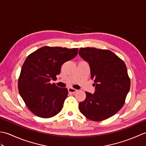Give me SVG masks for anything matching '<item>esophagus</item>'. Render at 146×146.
I'll return each instance as SVG.
<instances>
[{"label": "esophagus", "instance_id": "esophagus-1", "mask_svg": "<svg viewBox=\"0 0 146 146\" xmlns=\"http://www.w3.org/2000/svg\"><path fill=\"white\" fill-rule=\"evenodd\" d=\"M68 92L69 93H71V94H75L77 92V90L75 89V88H69L68 89Z\"/></svg>", "mask_w": 146, "mask_h": 146}]
</instances>
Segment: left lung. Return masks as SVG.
I'll return each instance as SVG.
<instances>
[{
    "label": "left lung",
    "instance_id": "obj_1",
    "mask_svg": "<svg viewBox=\"0 0 146 146\" xmlns=\"http://www.w3.org/2000/svg\"><path fill=\"white\" fill-rule=\"evenodd\" d=\"M78 54L87 62L95 92H86L79 109L88 119L100 121L115 114L124 104L131 86L124 63L113 52L95 48H80Z\"/></svg>",
    "mask_w": 146,
    "mask_h": 146
}]
</instances>
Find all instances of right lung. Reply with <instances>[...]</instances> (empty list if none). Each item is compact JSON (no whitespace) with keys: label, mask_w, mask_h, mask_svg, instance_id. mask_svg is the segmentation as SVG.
I'll list each match as a JSON object with an SVG mask.
<instances>
[{"label":"right lung","mask_w":146,"mask_h":146,"mask_svg":"<svg viewBox=\"0 0 146 146\" xmlns=\"http://www.w3.org/2000/svg\"><path fill=\"white\" fill-rule=\"evenodd\" d=\"M78 49L44 46L26 58L21 68L18 88L27 107L36 115L50 118L61 110L68 90L50 82L56 80L61 65L75 58Z\"/></svg>","instance_id":"1"}]
</instances>
